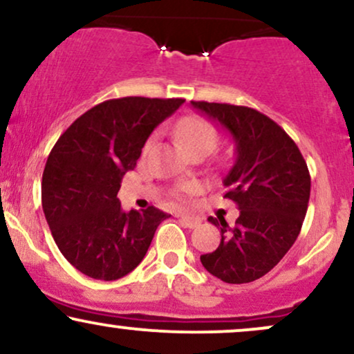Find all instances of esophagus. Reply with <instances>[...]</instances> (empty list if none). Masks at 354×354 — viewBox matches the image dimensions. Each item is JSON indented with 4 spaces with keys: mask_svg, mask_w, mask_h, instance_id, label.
Listing matches in <instances>:
<instances>
[{
    "mask_svg": "<svg viewBox=\"0 0 354 354\" xmlns=\"http://www.w3.org/2000/svg\"><path fill=\"white\" fill-rule=\"evenodd\" d=\"M180 219L183 221V225L188 226V228H196V226L201 223L200 218H196V216H188V214H180Z\"/></svg>",
    "mask_w": 354,
    "mask_h": 354,
    "instance_id": "obj_1",
    "label": "esophagus"
}]
</instances>
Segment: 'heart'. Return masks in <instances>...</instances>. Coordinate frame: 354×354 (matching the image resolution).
Segmentation results:
<instances>
[{
	"label": "heart",
	"instance_id": "b5f03b06",
	"mask_svg": "<svg viewBox=\"0 0 354 354\" xmlns=\"http://www.w3.org/2000/svg\"><path fill=\"white\" fill-rule=\"evenodd\" d=\"M174 133H176L178 140L185 145V148L188 149L189 153L198 151V149H209L213 151L218 145V129L214 128L213 123H209L208 120L201 116H186L183 118L174 126ZM156 140V135H153L146 141L145 149H149ZM198 191L196 185H185L178 189V196L181 200H185V196L188 194H193Z\"/></svg>",
	"mask_w": 354,
	"mask_h": 354
}]
</instances>
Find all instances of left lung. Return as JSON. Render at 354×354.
I'll use <instances>...</instances> for the list:
<instances>
[{
    "label": "left lung",
    "mask_w": 354,
    "mask_h": 354,
    "mask_svg": "<svg viewBox=\"0 0 354 354\" xmlns=\"http://www.w3.org/2000/svg\"><path fill=\"white\" fill-rule=\"evenodd\" d=\"M234 141V165L223 180L225 198L238 205L234 228L209 216L221 230L213 253L201 254L206 271L225 283H251L281 261L301 231L311 178L301 151L271 118L248 106L191 101Z\"/></svg>",
    "instance_id": "1"
}]
</instances>
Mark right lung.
<instances>
[{
	"instance_id": "1",
	"label": "right lung",
	"mask_w": 354,
	"mask_h": 354,
	"mask_svg": "<svg viewBox=\"0 0 354 354\" xmlns=\"http://www.w3.org/2000/svg\"><path fill=\"white\" fill-rule=\"evenodd\" d=\"M183 103L108 100L81 115L53 146L43 171V211L59 251L83 274L113 281L143 261L168 213L154 206L126 213L116 196L153 129Z\"/></svg>"
}]
</instances>
